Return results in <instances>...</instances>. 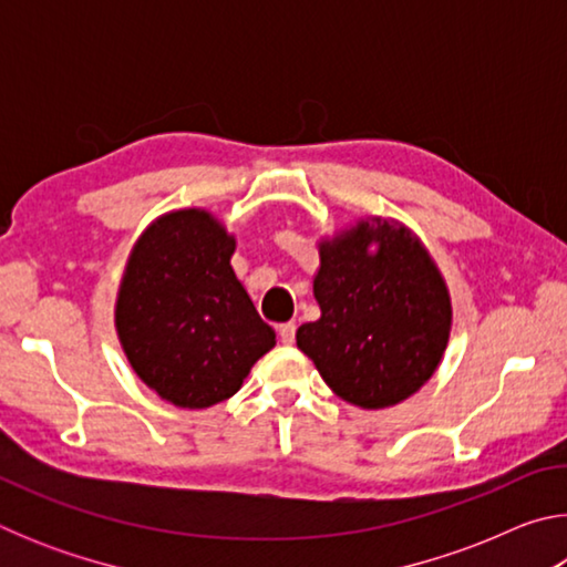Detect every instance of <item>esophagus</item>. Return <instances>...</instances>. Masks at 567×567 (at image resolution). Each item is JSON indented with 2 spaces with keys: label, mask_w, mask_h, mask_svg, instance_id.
Listing matches in <instances>:
<instances>
[{
  "label": "esophagus",
  "mask_w": 567,
  "mask_h": 567,
  "mask_svg": "<svg viewBox=\"0 0 567 567\" xmlns=\"http://www.w3.org/2000/svg\"><path fill=\"white\" fill-rule=\"evenodd\" d=\"M295 332H297V324L295 322H282L280 328H277V334H280V342H285V344H292L295 342Z\"/></svg>",
  "instance_id": "1"
}]
</instances>
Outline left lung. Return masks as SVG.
<instances>
[{
	"label": "left lung",
	"instance_id": "left-lung-1",
	"mask_svg": "<svg viewBox=\"0 0 567 567\" xmlns=\"http://www.w3.org/2000/svg\"><path fill=\"white\" fill-rule=\"evenodd\" d=\"M312 290L322 315L297 330V348L334 395L382 410L433 378L453 307L433 257L405 225L372 217L322 239Z\"/></svg>",
	"mask_w": 567,
	"mask_h": 567
}]
</instances>
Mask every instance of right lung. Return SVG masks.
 <instances>
[{
	"mask_svg": "<svg viewBox=\"0 0 567 567\" xmlns=\"http://www.w3.org/2000/svg\"><path fill=\"white\" fill-rule=\"evenodd\" d=\"M235 237L207 209L155 219L124 267L114 324L132 370L162 400L203 410L243 388L275 348L229 257Z\"/></svg>",
	"mask_w": 567,
	"mask_h": 567,
	"instance_id": "right-lung-1",
	"label": "right lung"
}]
</instances>
